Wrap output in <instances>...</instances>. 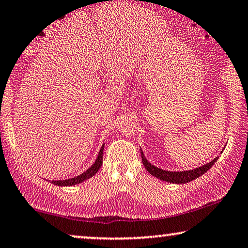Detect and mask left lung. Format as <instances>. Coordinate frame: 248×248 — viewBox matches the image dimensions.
<instances>
[{"label":"left lung","instance_id":"obj_1","mask_svg":"<svg viewBox=\"0 0 248 248\" xmlns=\"http://www.w3.org/2000/svg\"><path fill=\"white\" fill-rule=\"evenodd\" d=\"M141 158H142V163L144 165V169L150 173L155 178L162 180V181H166L170 183H176V185H182V183L190 182L192 180L199 178V176L206 173L212 166L214 165V163L218 159V157H215L214 159H212L210 163L202 165L197 169L189 170V171H166V170L159 169L155 165H153L144 156V154L141 149Z\"/></svg>","mask_w":248,"mask_h":248}]
</instances>
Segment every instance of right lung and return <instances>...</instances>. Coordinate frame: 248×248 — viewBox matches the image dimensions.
I'll return each instance as SVG.
<instances>
[{
	"label": "right lung",
	"mask_w": 248,
	"mask_h": 248,
	"mask_svg": "<svg viewBox=\"0 0 248 248\" xmlns=\"http://www.w3.org/2000/svg\"><path fill=\"white\" fill-rule=\"evenodd\" d=\"M104 147H105V143L102 144L100 150H99L98 157H96L94 163H93L85 172H83L82 174L74 176V178H70V179H66V180H57V181H51V183H53V185H56V186H60V187H70V186L78 185V183H82L83 181H85V180L92 178V176L94 175L95 173L99 171V170H100V167L102 165V154H104Z\"/></svg>",
	"instance_id": "add662e5"
}]
</instances>
